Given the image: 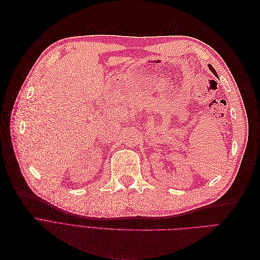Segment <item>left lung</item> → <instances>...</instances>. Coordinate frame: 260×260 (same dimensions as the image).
I'll return each mask as SVG.
<instances>
[{"instance_id":"8db88e82","label":"left lung","mask_w":260,"mask_h":260,"mask_svg":"<svg viewBox=\"0 0 260 260\" xmlns=\"http://www.w3.org/2000/svg\"><path fill=\"white\" fill-rule=\"evenodd\" d=\"M208 67H209V69L211 70V72H212V74H214V75H216L217 77H218V75H217V73H216V70L214 69V67H212L211 65H208Z\"/></svg>"}]
</instances>
